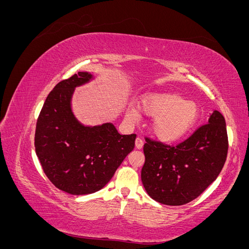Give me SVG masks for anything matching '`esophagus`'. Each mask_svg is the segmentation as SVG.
<instances>
[{
    "label": "esophagus",
    "instance_id": "obj_1",
    "mask_svg": "<svg viewBox=\"0 0 249 249\" xmlns=\"http://www.w3.org/2000/svg\"><path fill=\"white\" fill-rule=\"evenodd\" d=\"M143 143H144V142H143V140L138 137V138L136 139V141H135V145H136V148H138V149L142 148Z\"/></svg>",
    "mask_w": 249,
    "mask_h": 249
}]
</instances>
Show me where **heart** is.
<instances>
[{
	"instance_id": "obj_1",
	"label": "heart",
	"mask_w": 249,
	"mask_h": 249,
	"mask_svg": "<svg viewBox=\"0 0 249 249\" xmlns=\"http://www.w3.org/2000/svg\"><path fill=\"white\" fill-rule=\"evenodd\" d=\"M141 109L144 114L155 117L150 130L155 136L166 143L182 139L198 117L197 105L172 92L149 93L142 97ZM130 115L139 117V111L132 108Z\"/></svg>"
}]
</instances>
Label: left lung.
Returning a JSON list of instances; mask_svg holds the SVG:
<instances>
[{"label":"left lung","mask_w":249,"mask_h":249,"mask_svg":"<svg viewBox=\"0 0 249 249\" xmlns=\"http://www.w3.org/2000/svg\"><path fill=\"white\" fill-rule=\"evenodd\" d=\"M145 141L142 184L150 197L167 206L198 197L219 176L229 149L225 119L216 110L208 124L176 146Z\"/></svg>","instance_id":"1"}]
</instances>
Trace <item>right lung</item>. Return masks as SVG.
<instances>
[{"label": "right lung", "mask_w": 249, "mask_h": 249, "mask_svg": "<svg viewBox=\"0 0 249 249\" xmlns=\"http://www.w3.org/2000/svg\"><path fill=\"white\" fill-rule=\"evenodd\" d=\"M92 74L79 71L49 93L35 131V150L42 169L58 189L72 195L101 190L135 146L136 134L120 135L111 123L83 125L71 111L74 88Z\"/></svg>", "instance_id": "1"}]
</instances>
